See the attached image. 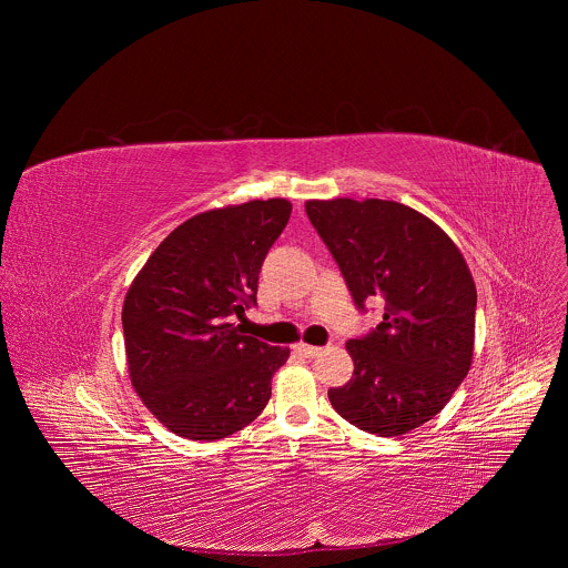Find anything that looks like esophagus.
<instances>
[{
    "label": "esophagus",
    "instance_id": "esophagus-1",
    "mask_svg": "<svg viewBox=\"0 0 568 568\" xmlns=\"http://www.w3.org/2000/svg\"><path fill=\"white\" fill-rule=\"evenodd\" d=\"M294 351H296L298 355H303V357H316V355L321 353L318 346H310V344H303V342H298V344L294 346Z\"/></svg>",
    "mask_w": 568,
    "mask_h": 568
}]
</instances>
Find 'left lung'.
<instances>
[{"label": "left lung", "instance_id": "1", "mask_svg": "<svg viewBox=\"0 0 568 568\" xmlns=\"http://www.w3.org/2000/svg\"><path fill=\"white\" fill-rule=\"evenodd\" d=\"M305 213L359 310L384 301L377 326L346 348L348 384L331 388L351 425L402 436L432 420L465 379L474 353L476 287L452 237L390 200H310Z\"/></svg>", "mask_w": 568, "mask_h": 568}]
</instances>
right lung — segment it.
<instances>
[{"mask_svg": "<svg viewBox=\"0 0 568 568\" xmlns=\"http://www.w3.org/2000/svg\"><path fill=\"white\" fill-rule=\"evenodd\" d=\"M290 213L274 197L193 215L132 281L121 314L130 379L173 434L220 440L267 407L290 348L242 335L231 318L256 305L263 261Z\"/></svg>", "mask_w": 568, "mask_h": 568, "instance_id": "add662e5", "label": "right lung"}]
</instances>
